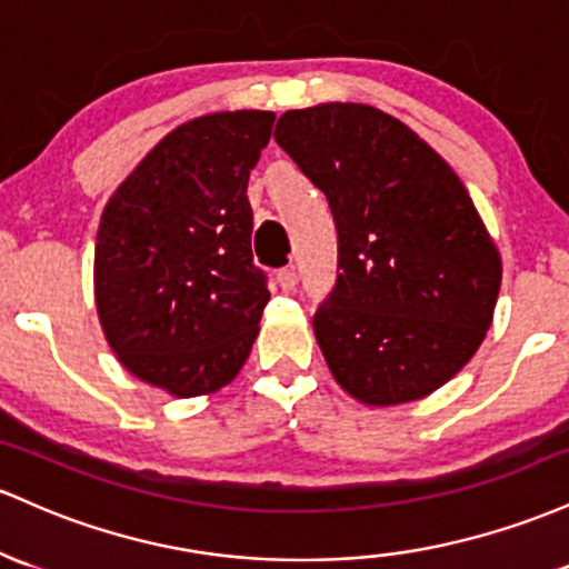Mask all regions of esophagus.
<instances>
[{
	"label": "esophagus",
	"mask_w": 569,
	"mask_h": 569,
	"mask_svg": "<svg viewBox=\"0 0 569 569\" xmlns=\"http://www.w3.org/2000/svg\"><path fill=\"white\" fill-rule=\"evenodd\" d=\"M277 282H279V287H282L284 292H290V290H296V284H298V273H296V268H282V271L277 273Z\"/></svg>",
	"instance_id": "obj_1"
}]
</instances>
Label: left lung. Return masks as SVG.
<instances>
[{
  "mask_svg": "<svg viewBox=\"0 0 569 569\" xmlns=\"http://www.w3.org/2000/svg\"><path fill=\"white\" fill-rule=\"evenodd\" d=\"M273 139L325 193L338 279L315 336L366 406L422 400L470 362L502 260L449 163L392 114L352 101L287 110Z\"/></svg>",
  "mask_w": 569,
  "mask_h": 569,
  "instance_id": "8db88e82",
  "label": "left lung"
}]
</instances>
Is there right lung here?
I'll list each match as a JSON object with an SVG mask.
<instances>
[{
	"mask_svg": "<svg viewBox=\"0 0 569 569\" xmlns=\"http://www.w3.org/2000/svg\"><path fill=\"white\" fill-rule=\"evenodd\" d=\"M277 114L212 112L177 126L101 212L93 296L120 366L174 398L231 385L271 292L252 263L250 171Z\"/></svg>",
	"mask_w": 569,
	"mask_h": 569,
	"instance_id": "obj_1",
	"label": "right lung"
}]
</instances>
